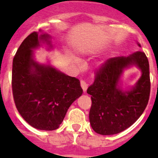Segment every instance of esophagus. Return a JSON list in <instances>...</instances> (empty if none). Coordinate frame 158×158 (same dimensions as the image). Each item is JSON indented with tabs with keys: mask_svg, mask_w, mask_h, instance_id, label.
I'll return each instance as SVG.
<instances>
[{
	"mask_svg": "<svg viewBox=\"0 0 158 158\" xmlns=\"http://www.w3.org/2000/svg\"><path fill=\"white\" fill-rule=\"evenodd\" d=\"M80 85H81V88L83 89L84 92H85L88 89V84H87L86 81H84V80H81L80 81Z\"/></svg>",
	"mask_w": 158,
	"mask_h": 158,
	"instance_id": "1",
	"label": "esophagus"
}]
</instances>
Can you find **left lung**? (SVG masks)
Instances as JSON below:
<instances>
[{"label":"left lung","instance_id":"1","mask_svg":"<svg viewBox=\"0 0 158 158\" xmlns=\"http://www.w3.org/2000/svg\"><path fill=\"white\" fill-rule=\"evenodd\" d=\"M131 64L140 68L142 76L132 90L124 93L117 88L118 80L123 69ZM150 89L149 63L143 52L106 60L96 69L94 83L87 90L92 95L89 120L93 130L110 135L131 126L144 111Z\"/></svg>","mask_w":158,"mask_h":158}]
</instances>
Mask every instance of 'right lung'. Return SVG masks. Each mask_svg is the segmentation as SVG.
Instances as JSON below:
<instances>
[{"instance_id": "1", "label": "right lung", "mask_w": 158, "mask_h": 158, "mask_svg": "<svg viewBox=\"0 0 158 158\" xmlns=\"http://www.w3.org/2000/svg\"><path fill=\"white\" fill-rule=\"evenodd\" d=\"M39 32L30 33L15 55L12 92L16 108L26 122L38 130H55L83 89L76 78L33 60V49L40 42L50 44L49 35H39Z\"/></svg>"}]
</instances>
